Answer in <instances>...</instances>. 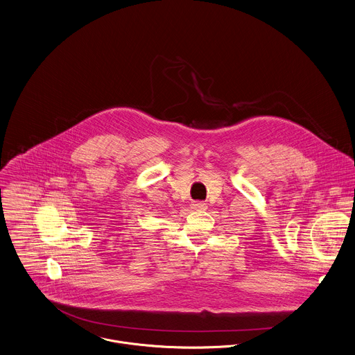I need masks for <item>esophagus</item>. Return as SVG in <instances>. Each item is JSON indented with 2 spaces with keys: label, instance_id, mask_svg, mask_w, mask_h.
<instances>
[{
  "label": "esophagus",
  "instance_id": "obj_1",
  "mask_svg": "<svg viewBox=\"0 0 355 355\" xmlns=\"http://www.w3.org/2000/svg\"><path fill=\"white\" fill-rule=\"evenodd\" d=\"M207 206H206V203L205 202H193L192 203V209L193 210H205Z\"/></svg>",
  "mask_w": 355,
  "mask_h": 355
}]
</instances>
